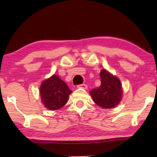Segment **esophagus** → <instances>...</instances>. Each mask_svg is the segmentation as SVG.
<instances>
[{
  "instance_id": "esophagus-1",
  "label": "esophagus",
  "mask_w": 157,
  "mask_h": 157,
  "mask_svg": "<svg viewBox=\"0 0 157 157\" xmlns=\"http://www.w3.org/2000/svg\"><path fill=\"white\" fill-rule=\"evenodd\" d=\"M78 88H81V89H87V86L86 84H81V85H78Z\"/></svg>"
}]
</instances>
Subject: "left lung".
<instances>
[{
  "label": "left lung",
  "instance_id": "left-lung-1",
  "mask_svg": "<svg viewBox=\"0 0 157 157\" xmlns=\"http://www.w3.org/2000/svg\"><path fill=\"white\" fill-rule=\"evenodd\" d=\"M100 86L90 91V94L98 106L104 109L113 108L119 104L123 96L121 81L106 69L100 72Z\"/></svg>",
  "mask_w": 157,
  "mask_h": 157
}]
</instances>
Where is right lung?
<instances>
[{
    "mask_svg": "<svg viewBox=\"0 0 157 157\" xmlns=\"http://www.w3.org/2000/svg\"><path fill=\"white\" fill-rule=\"evenodd\" d=\"M39 91L43 104L51 111L63 107L68 102L72 92L67 84L56 75H53L43 81Z\"/></svg>",
    "mask_w": 157,
    "mask_h": 157,
    "instance_id": "add662e5",
    "label": "right lung"
}]
</instances>
